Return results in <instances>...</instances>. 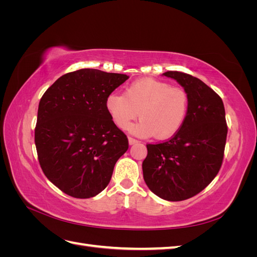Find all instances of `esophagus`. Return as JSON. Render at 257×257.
I'll use <instances>...</instances> for the list:
<instances>
[{"label":"esophagus","mask_w":257,"mask_h":257,"mask_svg":"<svg viewBox=\"0 0 257 257\" xmlns=\"http://www.w3.org/2000/svg\"><path fill=\"white\" fill-rule=\"evenodd\" d=\"M138 143V141L137 139H135V138H133V137H128V144L132 146V145H135V144H137Z\"/></svg>","instance_id":"esophagus-1"}]
</instances>
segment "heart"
<instances>
[{"mask_svg":"<svg viewBox=\"0 0 257 257\" xmlns=\"http://www.w3.org/2000/svg\"><path fill=\"white\" fill-rule=\"evenodd\" d=\"M189 106L184 89L152 78L134 81L124 94L111 93L105 100L106 110L119 128H127L139 111L142 120L128 127L131 133L141 137L154 134L159 139L172 137L181 128Z\"/></svg>","mask_w":257,"mask_h":257,"instance_id":"1","label":"heart"}]
</instances>
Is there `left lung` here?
Here are the masks:
<instances>
[{"mask_svg": "<svg viewBox=\"0 0 257 257\" xmlns=\"http://www.w3.org/2000/svg\"><path fill=\"white\" fill-rule=\"evenodd\" d=\"M163 75L177 80L188 93L189 112L172 138L147 145L143 173L146 184L155 195L180 201L203 191L219 173L227 124L222 98L205 82L176 71Z\"/></svg>", "mask_w": 257, "mask_h": 257, "instance_id": "left-lung-1", "label": "left lung"}]
</instances>
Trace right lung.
<instances>
[{
    "mask_svg": "<svg viewBox=\"0 0 257 257\" xmlns=\"http://www.w3.org/2000/svg\"><path fill=\"white\" fill-rule=\"evenodd\" d=\"M127 79L124 74L82 68L60 77L42 96L35 126L38 162L67 195H97L128 149L126 135L105 107L106 97Z\"/></svg>",
    "mask_w": 257,
    "mask_h": 257,
    "instance_id": "obj_1",
    "label": "right lung"
}]
</instances>
